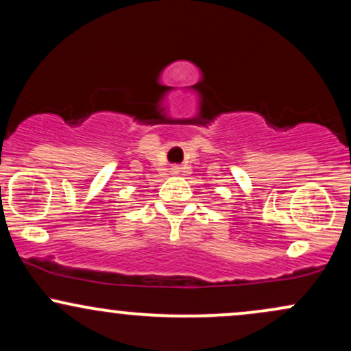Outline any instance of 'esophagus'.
<instances>
[{
  "instance_id": "esophagus-1",
  "label": "esophagus",
  "mask_w": 351,
  "mask_h": 351,
  "mask_svg": "<svg viewBox=\"0 0 351 351\" xmlns=\"http://www.w3.org/2000/svg\"><path fill=\"white\" fill-rule=\"evenodd\" d=\"M171 173H173V175H176V173H180V168L178 167H173L171 168Z\"/></svg>"
}]
</instances>
